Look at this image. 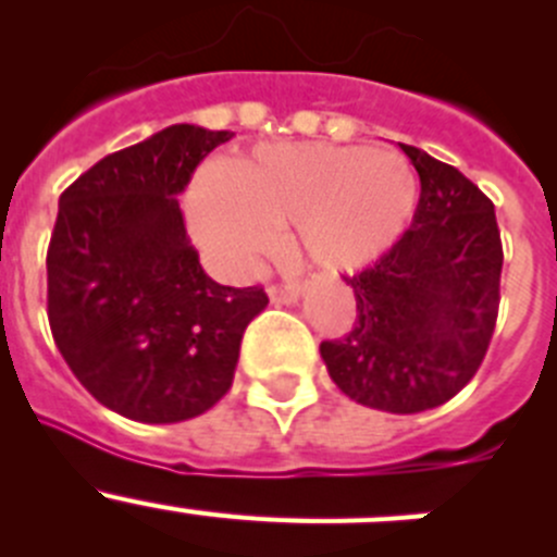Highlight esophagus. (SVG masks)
<instances>
[{
    "label": "esophagus",
    "instance_id": "obj_1",
    "mask_svg": "<svg viewBox=\"0 0 557 557\" xmlns=\"http://www.w3.org/2000/svg\"><path fill=\"white\" fill-rule=\"evenodd\" d=\"M299 296V285H272V288H269V299H272L274 305H296Z\"/></svg>",
    "mask_w": 557,
    "mask_h": 557
}]
</instances>
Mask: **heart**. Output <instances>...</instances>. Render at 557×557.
Here are the masks:
<instances>
[{"label":"heart","mask_w":557,"mask_h":557,"mask_svg":"<svg viewBox=\"0 0 557 557\" xmlns=\"http://www.w3.org/2000/svg\"><path fill=\"white\" fill-rule=\"evenodd\" d=\"M418 177L404 156L358 145H261L232 166H205L188 185L194 243L232 277H247L294 223L296 245L325 272L377 261L407 232Z\"/></svg>","instance_id":"1"}]
</instances>
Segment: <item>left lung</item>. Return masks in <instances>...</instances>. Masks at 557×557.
<instances>
[{"label": "left lung", "mask_w": 557, "mask_h": 557, "mask_svg": "<svg viewBox=\"0 0 557 557\" xmlns=\"http://www.w3.org/2000/svg\"><path fill=\"white\" fill-rule=\"evenodd\" d=\"M401 150L420 174L412 226L374 267L345 277L358 320L320 356L352 401L414 414L450 401L480 369L504 250L493 201L471 180L412 145Z\"/></svg>", "instance_id": "1"}]
</instances>
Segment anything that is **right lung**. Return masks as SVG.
Returning <instances> with one entry per match:
<instances>
[{
	"instance_id": "add662e5",
	"label": "right lung",
	"mask_w": 557,
	"mask_h": 557,
	"mask_svg": "<svg viewBox=\"0 0 557 557\" xmlns=\"http://www.w3.org/2000/svg\"><path fill=\"white\" fill-rule=\"evenodd\" d=\"M234 132L174 123L104 156L59 199L48 320L81 385L137 423H180L232 387L263 288L207 277L177 196Z\"/></svg>"
}]
</instances>
